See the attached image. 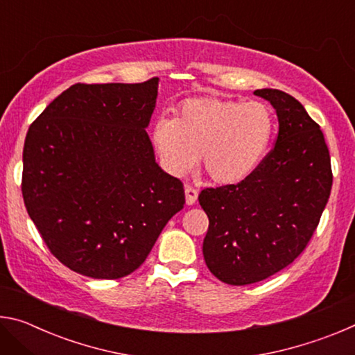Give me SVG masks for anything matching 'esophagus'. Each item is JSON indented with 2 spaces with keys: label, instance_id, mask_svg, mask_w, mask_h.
I'll return each mask as SVG.
<instances>
[{
  "label": "esophagus",
  "instance_id": "obj_1",
  "mask_svg": "<svg viewBox=\"0 0 355 355\" xmlns=\"http://www.w3.org/2000/svg\"><path fill=\"white\" fill-rule=\"evenodd\" d=\"M184 196H186V205H194L197 200V196H199V191L191 188V186H186Z\"/></svg>",
  "mask_w": 355,
  "mask_h": 355
}]
</instances>
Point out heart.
<instances>
[{
	"instance_id": "obj_1",
	"label": "heart",
	"mask_w": 355,
	"mask_h": 355,
	"mask_svg": "<svg viewBox=\"0 0 355 355\" xmlns=\"http://www.w3.org/2000/svg\"><path fill=\"white\" fill-rule=\"evenodd\" d=\"M272 130L271 112L258 101L191 98L173 119H156L152 141L172 175H186L200 153L203 171L214 183L233 184L260 166Z\"/></svg>"
}]
</instances>
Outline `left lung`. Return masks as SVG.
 I'll use <instances>...</instances> for the list:
<instances>
[{
  "label": "left lung",
  "mask_w": 355,
  "mask_h": 355,
  "mask_svg": "<svg viewBox=\"0 0 355 355\" xmlns=\"http://www.w3.org/2000/svg\"><path fill=\"white\" fill-rule=\"evenodd\" d=\"M254 94L277 114L272 152L243 182L199 194L209 220L203 258L213 275L236 286L271 277L296 260L316 230L332 189L320 125L284 91L258 89Z\"/></svg>",
  "instance_id": "left-lung-1"
}]
</instances>
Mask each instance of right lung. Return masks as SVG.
<instances>
[{
	"label": "right lung",
	"mask_w": 355,
	"mask_h": 355,
	"mask_svg": "<svg viewBox=\"0 0 355 355\" xmlns=\"http://www.w3.org/2000/svg\"><path fill=\"white\" fill-rule=\"evenodd\" d=\"M158 84H75L28 130V214L78 274L110 280L136 271L184 205L182 182L156 163L146 131Z\"/></svg>",
	"instance_id": "1"
}]
</instances>
